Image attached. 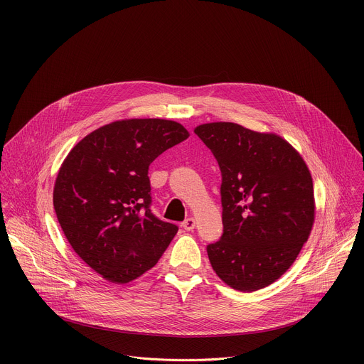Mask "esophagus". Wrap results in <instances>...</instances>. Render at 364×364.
<instances>
[{"label": "esophagus", "instance_id": "1", "mask_svg": "<svg viewBox=\"0 0 364 364\" xmlns=\"http://www.w3.org/2000/svg\"><path fill=\"white\" fill-rule=\"evenodd\" d=\"M181 226H183V229H186V230H193V229L196 228V219H194V218H188V219H186V220L181 223Z\"/></svg>", "mask_w": 364, "mask_h": 364}]
</instances>
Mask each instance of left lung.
Instances as JSON below:
<instances>
[{"label": "left lung", "instance_id": "8db88e82", "mask_svg": "<svg viewBox=\"0 0 364 364\" xmlns=\"http://www.w3.org/2000/svg\"><path fill=\"white\" fill-rule=\"evenodd\" d=\"M222 171L223 235L207 246L218 277L242 292L279 279L308 240L316 218L311 173L282 136L233 122L196 127Z\"/></svg>", "mask_w": 364, "mask_h": 364}]
</instances>
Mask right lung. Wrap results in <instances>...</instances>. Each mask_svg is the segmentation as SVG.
<instances>
[{"label":"right lung","instance_id":"obj_1","mask_svg":"<svg viewBox=\"0 0 364 364\" xmlns=\"http://www.w3.org/2000/svg\"><path fill=\"white\" fill-rule=\"evenodd\" d=\"M188 135L168 119H122L95 129L68 154L53 190L56 216L73 250L102 278L136 279L176 236V225L149 210L148 168Z\"/></svg>","mask_w":364,"mask_h":364}]
</instances>
